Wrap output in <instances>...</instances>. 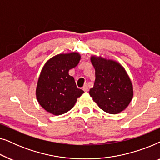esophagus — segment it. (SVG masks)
Returning a JSON list of instances; mask_svg holds the SVG:
<instances>
[{"label":"esophagus","mask_w":160,"mask_h":160,"mask_svg":"<svg viewBox=\"0 0 160 160\" xmlns=\"http://www.w3.org/2000/svg\"><path fill=\"white\" fill-rule=\"evenodd\" d=\"M82 89H83V90H84V92L88 91V86H87V84H84Z\"/></svg>","instance_id":"34e87169"}]
</instances>
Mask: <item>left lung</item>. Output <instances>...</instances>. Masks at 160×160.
Masks as SVG:
<instances>
[{
  "instance_id": "8db88e82",
  "label": "left lung",
  "mask_w": 160,
  "mask_h": 160,
  "mask_svg": "<svg viewBox=\"0 0 160 160\" xmlns=\"http://www.w3.org/2000/svg\"><path fill=\"white\" fill-rule=\"evenodd\" d=\"M95 80L89 95L105 112L117 114L124 111L133 97V87L125 69L117 61L92 55Z\"/></svg>"
}]
</instances>
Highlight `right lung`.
<instances>
[{
    "label": "right lung",
    "mask_w": 160,
    "mask_h": 160,
    "mask_svg": "<svg viewBox=\"0 0 160 160\" xmlns=\"http://www.w3.org/2000/svg\"><path fill=\"white\" fill-rule=\"evenodd\" d=\"M81 55L78 52L59 54L50 58L39 76L36 95L38 103L47 112L61 115L71 110L77 98L84 93L76 87L69 70L78 64Z\"/></svg>",
    "instance_id": "right-lung-1"
}]
</instances>
